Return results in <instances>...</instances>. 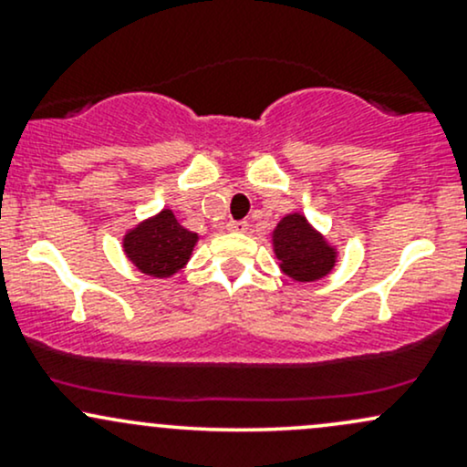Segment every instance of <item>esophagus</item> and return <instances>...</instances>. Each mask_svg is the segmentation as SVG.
<instances>
[{"mask_svg": "<svg viewBox=\"0 0 467 467\" xmlns=\"http://www.w3.org/2000/svg\"><path fill=\"white\" fill-rule=\"evenodd\" d=\"M226 228L230 230V233H245L248 230V222H244V219H237V222H228Z\"/></svg>", "mask_w": 467, "mask_h": 467, "instance_id": "1", "label": "esophagus"}]
</instances>
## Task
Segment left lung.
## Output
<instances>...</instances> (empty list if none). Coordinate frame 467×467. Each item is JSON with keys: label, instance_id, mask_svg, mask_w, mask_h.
<instances>
[{"label": "left lung", "instance_id": "left-lung-1", "mask_svg": "<svg viewBox=\"0 0 467 467\" xmlns=\"http://www.w3.org/2000/svg\"><path fill=\"white\" fill-rule=\"evenodd\" d=\"M275 252L281 270L301 283L318 281L336 264V252L298 213L287 215L275 228Z\"/></svg>", "mask_w": 467, "mask_h": 467}]
</instances>
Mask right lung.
<instances>
[{
    "label": "right lung",
    "mask_w": 467,
    "mask_h": 467,
    "mask_svg": "<svg viewBox=\"0 0 467 467\" xmlns=\"http://www.w3.org/2000/svg\"><path fill=\"white\" fill-rule=\"evenodd\" d=\"M197 234L180 226L171 211H162L125 237L127 256L149 276H171L189 261Z\"/></svg>",
    "instance_id": "1"
}]
</instances>
